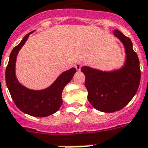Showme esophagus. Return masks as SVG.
<instances>
[{"label": "esophagus", "mask_w": 148, "mask_h": 148, "mask_svg": "<svg viewBox=\"0 0 148 148\" xmlns=\"http://www.w3.org/2000/svg\"><path fill=\"white\" fill-rule=\"evenodd\" d=\"M75 67L76 69V70L79 71L81 69V67H82V64L80 62H77V63H75Z\"/></svg>", "instance_id": "1"}]
</instances>
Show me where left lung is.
<instances>
[{"label": "left lung", "mask_w": 148, "mask_h": 148, "mask_svg": "<svg viewBox=\"0 0 148 148\" xmlns=\"http://www.w3.org/2000/svg\"><path fill=\"white\" fill-rule=\"evenodd\" d=\"M113 34L125 47L124 66L109 72L86 66L81 68L86 76L88 101L95 109L107 113L119 111L127 106L137 92L140 80V62L132 40L118 29L113 30Z\"/></svg>", "instance_id": "1"}]
</instances>
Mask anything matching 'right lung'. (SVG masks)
I'll return each mask as SVG.
<instances>
[{
  "label": "right lung",
  "instance_id": "1",
  "mask_svg": "<svg viewBox=\"0 0 148 148\" xmlns=\"http://www.w3.org/2000/svg\"><path fill=\"white\" fill-rule=\"evenodd\" d=\"M32 33L34 31L27 34L13 49L6 69V84L14 103L21 112L31 116L47 117L54 114L61 107L62 90L73 79L76 69L72 68L63 72L51 86L42 90H32L22 86L15 74L16 56Z\"/></svg>",
  "mask_w": 148,
  "mask_h": 148
}]
</instances>
